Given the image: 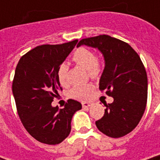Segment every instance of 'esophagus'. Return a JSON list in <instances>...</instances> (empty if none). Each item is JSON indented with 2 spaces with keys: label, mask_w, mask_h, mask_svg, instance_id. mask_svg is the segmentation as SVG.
<instances>
[{
  "label": "esophagus",
  "mask_w": 160,
  "mask_h": 160,
  "mask_svg": "<svg viewBox=\"0 0 160 160\" xmlns=\"http://www.w3.org/2000/svg\"><path fill=\"white\" fill-rule=\"evenodd\" d=\"M92 105H93V103H92V102H83L82 103V106H83V108H87L91 107Z\"/></svg>",
  "instance_id": "1"
}]
</instances>
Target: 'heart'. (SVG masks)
Returning a JSON list of instances; mask_svg holds the SVG:
<instances>
[{
	"label": "heart",
	"mask_w": 160,
	"mask_h": 160,
	"mask_svg": "<svg viewBox=\"0 0 160 160\" xmlns=\"http://www.w3.org/2000/svg\"><path fill=\"white\" fill-rule=\"evenodd\" d=\"M72 59L77 65L83 67V68L87 69L89 75L92 77H97L101 72V63L99 59L96 58L95 53L92 50L80 47L77 49L73 55ZM67 75H68V66L62 64L58 70V79L59 83L62 85L67 84ZM94 90L93 85L92 84H83L75 86L71 90L69 95L78 101H85L89 98V96L92 93Z\"/></svg>",
	"instance_id": "obj_1"
}]
</instances>
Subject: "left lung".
Masks as SVG:
<instances>
[{"label":"left lung","instance_id":"1","mask_svg":"<svg viewBox=\"0 0 160 160\" xmlns=\"http://www.w3.org/2000/svg\"><path fill=\"white\" fill-rule=\"evenodd\" d=\"M81 45L102 53L105 68L99 88L114 99L105 104L104 116L96 121V126L109 137L125 136L137 126L145 111L148 78L144 66L128 43L107 34L82 39L78 42Z\"/></svg>","mask_w":160,"mask_h":160}]
</instances>
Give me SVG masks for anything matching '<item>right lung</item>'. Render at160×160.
<instances>
[{
	"instance_id": "obj_1",
	"label": "right lung",
	"mask_w": 160,
	"mask_h": 160,
	"mask_svg": "<svg viewBox=\"0 0 160 160\" xmlns=\"http://www.w3.org/2000/svg\"><path fill=\"white\" fill-rule=\"evenodd\" d=\"M77 40L62 44H43L23 55L17 65L12 92L19 118L35 140L45 144L60 143L71 131V119L82 104L68 100L63 108L52 107L61 90L58 79L60 65Z\"/></svg>"
}]
</instances>
